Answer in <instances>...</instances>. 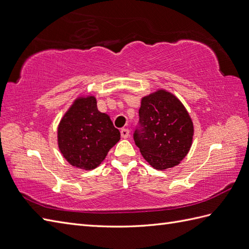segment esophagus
Returning <instances> with one entry per match:
<instances>
[{
  "label": "esophagus",
  "mask_w": 249,
  "mask_h": 249,
  "mask_svg": "<svg viewBox=\"0 0 249 249\" xmlns=\"http://www.w3.org/2000/svg\"><path fill=\"white\" fill-rule=\"evenodd\" d=\"M121 136H122L123 139H127L129 137V130L127 128H122L121 129Z\"/></svg>",
  "instance_id": "34e87169"
}]
</instances>
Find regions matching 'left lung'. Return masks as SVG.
<instances>
[{"instance_id":"left-lung-1","label":"left lung","mask_w":249,"mask_h":249,"mask_svg":"<svg viewBox=\"0 0 249 249\" xmlns=\"http://www.w3.org/2000/svg\"><path fill=\"white\" fill-rule=\"evenodd\" d=\"M141 128L135 131L136 145L149 165L164 171L180 163L193 142L192 119L172 92L158 89L141 98Z\"/></svg>"}]
</instances>
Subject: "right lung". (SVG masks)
Here are the masks:
<instances>
[{
    "label": "right lung",
    "mask_w": 249,
    "mask_h": 249,
    "mask_svg": "<svg viewBox=\"0 0 249 249\" xmlns=\"http://www.w3.org/2000/svg\"><path fill=\"white\" fill-rule=\"evenodd\" d=\"M121 139L107 113L98 111L92 94L77 96L57 127V144L69 164L91 171L105 160Z\"/></svg>",
    "instance_id": "add662e5"
}]
</instances>
